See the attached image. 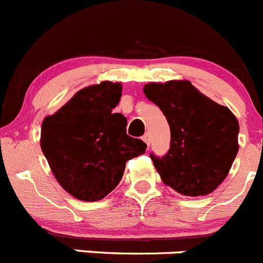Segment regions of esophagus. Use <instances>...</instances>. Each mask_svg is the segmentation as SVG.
Here are the masks:
<instances>
[{
  "label": "esophagus",
  "mask_w": 263,
  "mask_h": 263,
  "mask_svg": "<svg viewBox=\"0 0 263 263\" xmlns=\"http://www.w3.org/2000/svg\"><path fill=\"white\" fill-rule=\"evenodd\" d=\"M141 139H143V140H144V143H145L146 145L149 146V135H148V134H145V135H144L143 137H141Z\"/></svg>",
  "instance_id": "34e87169"
}]
</instances>
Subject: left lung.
Masks as SVG:
<instances>
[{"instance_id": "left-lung-1", "label": "left lung", "mask_w": 263, "mask_h": 263, "mask_svg": "<svg viewBox=\"0 0 263 263\" xmlns=\"http://www.w3.org/2000/svg\"><path fill=\"white\" fill-rule=\"evenodd\" d=\"M170 127V148L151 153L161 179L182 195L212 193L226 179L238 152V122L226 106L203 96L189 81L144 86Z\"/></svg>"}]
</instances>
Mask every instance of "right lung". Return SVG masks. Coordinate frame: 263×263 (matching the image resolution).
Wrapping results in <instances>:
<instances>
[{
	"label": "right lung",
	"mask_w": 263,
	"mask_h": 263,
	"mask_svg": "<svg viewBox=\"0 0 263 263\" xmlns=\"http://www.w3.org/2000/svg\"><path fill=\"white\" fill-rule=\"evenodd\" d=\"M120 97L122 85L101 82L44 118L42 151L59 183L77 199L105 198L122 179L127 161L145 153L146 144L127 135L126 117L112 112Z\"/></svg>",
	"instance_id": "obj_1"
}]
</instances>
